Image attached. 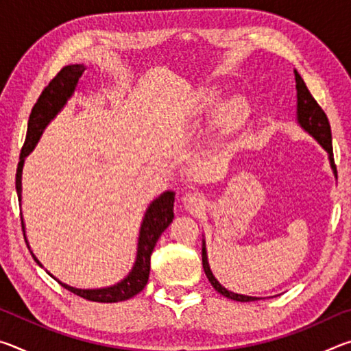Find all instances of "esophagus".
Listing matches in <instances>:
<instances>
[{"label": "esophagus", "mask_w": 351, "mask_h": 351, "mask_svg": "<svg viewBox=\"0 0 351 351\" xmlns=\"http://www.w3.org/2000/svg\"><path fill=\"white\" fill-rule=\"evenodd\" d=\"M182 206L184 209L189 210V212H199L201 209H203L204 206V199L203 197H201L199 193L197 192H189L182 197Z\"/></svg>", "instance_id": "obj_1"}]
</instances>
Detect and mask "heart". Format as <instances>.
Instances as JSON below:
<instances>
[{
    "mask_svg": "<svg viewBox=\"0 0 351 351\" xmlns=\"http://www.w3.org/2000/svg\"><path fill=\"white\" fill-rule=\"evenodd\" d=\"M224 91L217 85L199 86L187 102V114L197 121L217 114V122L226 132H235L247 122L251 104L241 94H234L223 102Z\"/></svg>",
    "mask_w": 351,
    "mask_h": 351,
    "instance_id": "1",
    "label": "heart"
}]
</instances>
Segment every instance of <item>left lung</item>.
<instances>
[{
    "instance_id": "8db88e82",
    "label": "left lung",
    "mask_w": 351,
    "mask_h": 351,
    "mask_svg": "<svg viewBox=\"0 0 351 351\" xmlns=\"http://www.w3.org/2000/svg\"><path fill=\"white\" fill-rule=\"evenodd\" d=\"M294 77H295V90H297V104H295V122L304 132L311 136L317 141V144L324 148V150L328 153V161L330 167L332 170V175L337 180V170L335 165V158H332V145H331V128L328 117L320 108L319 104L314 100L311 93L308 91L304 79H302L300 74L294 69ZM203 268L207 278L212 283V287L215 288L219 294H223L228 299H232L237 302H254L260 300L261 297H252L246 294H239L234 293V291H229L224 288L221 283H219L213 272L210 269L209 258H207V249H206V240L203 239Z\"/></svg>"
}]
</instances>
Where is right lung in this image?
I'll return each mask as SVG.
<instances>
[{
  "mask_svg": "<svg viewBox=\"0 0 351 351\" xmlns=\"http://www.w3.org/2000/svg\"><path fill=\"white\" fill-rule=\"evenodd\" d=\"M86 71L85 64H68L64 66L60 73H58L54 79L49 82L43 93L40 94L37 104L34 105L31 111V116H29L27 122V133H26V141L25 145L21 148L20 154V162L19 167H16V195H19V201L21 204L23 198V186H21V178H23V167H25L26 158L34 152L35 145L38 144L41 136H43L46 127L54 121L58 112H60L64 106H66L68 100L74 96L77 90V85H79L80 77ZM173 203H175V192L171 190H165L159 197L154 198L150 204H148L147 210L144 213V218H142L141 228H139V237H138V247H136V258L133 263V268L130 269L128 274L122 278L121 282L114 285H110V287L104 288H74L71 285H66L58 280L51 272H47L51 277H54L56 280L62 285L63 288H66L71 293L83 297L86 300L93 302H102V304H112V302H122L127 299H132L133 295L141 293L142 289L145 288L148 282V274H150V257L154 246H156V241L159 237L164 232L165 229L169 228V224L173 221ZM21 226L23 232H25V240L29 246V241L26 239V226L25 219L21 215ZM31 254L34 260L43 268V265L40 263L38 258L35 257L32 249Z\"/></svg>",
  "mask_w": 351,
  "mask_h": 351,
  "instance_id": "obj_1",
  "label": "right lung"
}]
</instances>
